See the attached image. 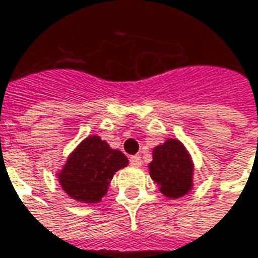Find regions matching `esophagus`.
I'll return each mask as SVG.
<instances>
[{
	"instance_id": "1",
	"label": "esophagus",
	"mask_w": 258,
	"mask_h": 258,
	"mask_svg": "<svg viewBox=\"0 0 258 258\" xmlns=\"http://www.w3.org/2000/svg\"><path fill=\"white\" fill-rule=\"evenodd\" d=\"M129 162H131L132 166H135V168H139V166H142V157L140 155H132L131 159H129Z\"/></svg>"
}]
</instances>
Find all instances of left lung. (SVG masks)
<instances>
[{"instance_id":"obj_1","label":"left lung","mask_w":258,"mask_h":258,"mask_svg":"<svg viewBox=\"0 0 258 258\" xmlns=\"http://www.w3.org/2000/svg\"><path fill=\"white\" fill-rule=\"evenodd\" d=\"M148 170L161 194L169 199L181 198L194 187L192 157L177 139H168L154 147Z\"/></svg>"}]
</instances>
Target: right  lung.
Listing matches in <instances>:
<instances>
[{
	"mask_svg": "<svg viewBox=\"0 0 258 258\" xmlns=\"http://www.w3.org/2000/svg\"><path fill=\"white\" fill-rule=\"evenodd\" d=\"M126 155L114 150L97 135H90L73 150L56 177L70 198L97 204L108 191L114 174L127 166Z\"/></svg>",
	"mask_w": 258,
	"mask_h": 258,
	"instance_id": "add662e5",
	"label": "right lung"
}]
</instances>
